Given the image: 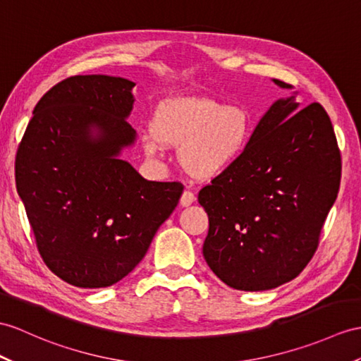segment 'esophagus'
Listing matches in <instances>:
<instances>
[{"label": "esophagus", "instance_id": "esophagus-1", "mask_svg": "<svg viewBox=\"0 0 361 361\" xmlns=\"http://www.w3.org/2000/svg\"><path fill=\"white\" fill-rule=\"evenodd\" d=\"M195 202H196L195 192H191L190 190H185L182 192V196H180V205L182 207H190L191 204H195Z\"/></svg>", "mask_w": 361, "mask_h": 361}]
</instances>
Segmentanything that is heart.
<instances>
[{
    "mask_svg": "<svg viewBox=\"0 0 361 361\" xmlns=\"http://www.w3.org/2000/svg\"><path fill=\"white\" fill-rule=\"evenodd\" d=\"M252 128L251 114L242 105L180 96L157 105L152 128L142 136V145L150 156L161 153L164 145L180 147L183 170L199 180H208L240 159Z\"/></svg>",
    "mask_w": 361,
    "mask_h": 361,
    "instance_id": "1",
    "label": "heart"
}]
</instances>
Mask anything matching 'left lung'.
<instances>
[{
    "mask_svg": "<svg viewBox=\"0 0 361 361\" xmlns=\"http://www.w3.org/2000/svg\"><path fill=\"white\" fill-rule=\"evenodd\" d=\"M340 178L326 110L319 102L300 109L295 96L272 104L240 159L199 191L209 221L204 257L211 271L240 291L295 279L317 251Z\"/></svg>",
    "mask_w": 361,
    "mask_h": 361,
    "instance_id": "left-lung-1",
    "label": "left lung"
}]
</instances>
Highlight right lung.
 I'll use <instances>...</instances> for the list:
<instances>
[{
  "instance_id": "right-lung-1",
  "label": "right lung",
  "mask_w": 361,
  "mask_h": 361,
  "mask_svg": "<svg viewBox=\"0 0 361 361\" xmlns=\"http://www.w3.org/2000/svg\"><path fill=\"white\" fill-rule=\"evenodd\" d=\"M135 82L70 76L42 96L18 145L16 190L44 263L78 288L111 286L144 259L182 196L119 159Z\"/></svg>"
}]
</instances>
